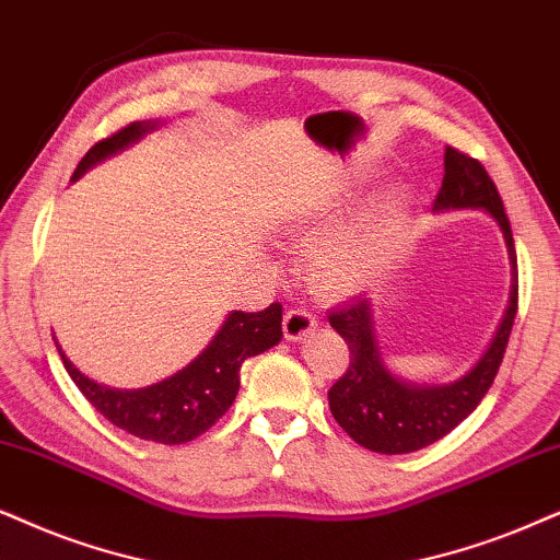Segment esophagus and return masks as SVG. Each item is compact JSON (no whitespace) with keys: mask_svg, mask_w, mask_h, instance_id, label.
I'll list each match as a JSON object with an SVG mask.
<instances>
[{"mask_svg":"<svg viewBox=\"0 0 560 560\" xmlns=\"http://www.w3.org/2000/svg\"><path fill=\"white\" fill-rule=\"evenodd\" d=\"M315 325H317V320L307 313V310H302V307L289 310V313L284 315V338L287 341H302L307 332L315 330Z\"/></svg>","mask_w":560,"mask_h":560,"instance_id":"34e87169","label":"esophagus"}]
</instances>
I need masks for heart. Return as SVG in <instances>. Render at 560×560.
<instances>
[{
    "instance_id": "heart-1",
    "label": "heart",
    "mask_w": 560,
    "mask_h": 560,
    "mask_svg": "<svg viewBox=\"0 0 560 560\" xmlns=\"http://www.w3.org/2000/svg\"><path fill=\"white\" fill-rule=\"evenodd\" d=\"M406 228L408 194L387 190L357 222L313 245L307 256L310 287L323 296L362 292L400 250Z\"/></svg>"
}]
</instances>
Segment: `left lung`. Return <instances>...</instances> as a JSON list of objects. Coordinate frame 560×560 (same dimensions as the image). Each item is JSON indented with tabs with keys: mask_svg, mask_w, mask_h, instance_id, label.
Instances as JSON below:
<instances>
[{
	"mask_svg": "<svg viewBox=\"0 0 560 560\" xmlns=\"http://www.w3.org/2000/svg\"><path fill=\"white\" fill-rule=\"evenodd\" d=\"M480 209L499 224L504 235L512 289L509 304L491 343L463 377L444 385H419L395 374L385 362L377 328H374L372 296H353L330 313V325L349 343L351 364L336 385L328 402L332 419L338 421L353 442L380 455H406L434 444L463 423L493 385L501 359H504L509 332L516 315V253L509 219L493 180L478 160L447 147L444 152V180L434 201V211Z\"/></svg>",
	"mask_w": 560,
	"mask_h": 560,
	"instance_id": "obj_1",
	"label": "left lung"
}]
</instances>
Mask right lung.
<instances>
[{"label": "right lung", "instance_id": "right-lung-1", "mask_svg": "<svg viewBox=\"0 0 560 560\" xmlns=\"http://www.w3.org/2000/svg\"><path fill=\"white\" fill-rule=\"evenodd\" d=\"M162 126V121L129 124L113 137L97 141L77 165L72 183L80 180L90 167L101 165L113 154L129 150L141 137ZM281 341V304L273 302L264 313H243L232 310L222 328L211 338L194 362L170 377L137 390H118L90 380L61 353L69 377L90 400V406L103 413L113 427L158 444H183L201 436L203 431L228 413L240 390V366L245 359L264 353Z\"/></svg>", "mask_w": 560, "mask_h": 560}]
</instances>
